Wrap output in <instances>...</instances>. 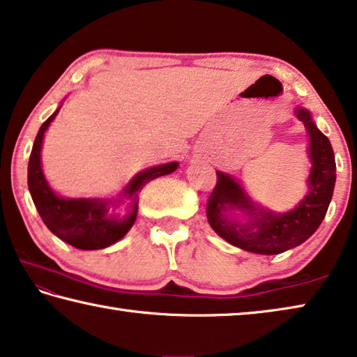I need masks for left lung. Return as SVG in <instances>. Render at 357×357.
I'll return each instance as SVG.
<instances>
[{
	"label": "left lung",
	"mask_w": 357,
	"mask_h": 357,
	"mask_svg": "<svg viewBox=\"0 0 357 357\" xmlns=\"http://www.w3.org/2000/svg\"><path fill=\"white\" fill-rule=\"evenodd\" d=\"M296 114L310 135L309 149L313 162L309 195L299 203L298 208L287 214H273L261 209L255 213L258 209L245 197L236 181L217 172V183L206 204L208 222L219 236L239 249L261 255H277L293 249L317 231L328 213L335 185L334 151L329 138L312 123L309 112L298 108ZM231 207L247 210L254 219L249 224L227 221L222 211Z\"/></svg>",
	"instance_id": "obj_1"
}]
</instances>
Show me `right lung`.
<instances>
[{"label":"right lung","instance_id":"add662e5","mask_svg":"<svg viewBox=\"0 0 357 357\" xmlns=\"http://www.w3.org/2000/svg\"><path fill=\"white\" fill-rule=\"evenodd\" d=\"M58 114V110L48 118L36 135L31 154L28 162V187L31 192L34 206L38 209L40 219L53 234L82 250H98L116 243L130 227L134 225L138 213V192L144 184L159 176H164L178 168L176 162L159 165L137 174L126 189V193L134 200V208L126 219L108 217L107 202L99 200H69L53 193L48 187L40 168V146L44 132L48 124Z\"/></svg>","mask_w":357,"mask_h":357}]
</instances>
